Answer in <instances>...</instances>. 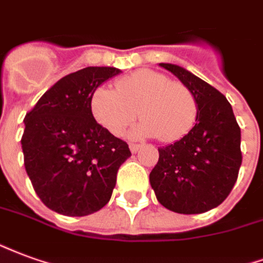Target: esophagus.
Listing matches in <instances>:
<instances>
[{
	"label": "esophagus",
	"mask_w": 263,
	"mask_h": 263,
	"mask_svg": "<svg viewBox=\"0 0 263 263\" xmlns=\"http://www.w3.org/2000/svg\"><path fill=\"white\" fill-rule=\"evenodd\" d=\"M129 147H130V151H132V153L134 154V153H137V151L140 150V147H141V145H140V144H130Z\"/></svg>",
	"instance_id": "esophagus-1"
}]
</instances>
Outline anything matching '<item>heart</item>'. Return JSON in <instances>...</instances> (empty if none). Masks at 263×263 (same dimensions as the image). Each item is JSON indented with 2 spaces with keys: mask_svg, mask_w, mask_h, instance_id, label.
Wrapping results in <instances>:
<instances>
[{
  "mask_svg": "<svg viewBox=\"0 0 263 263\" xmlns=\"http://www.w3.org/2000/svg\"><path fill=\"white\" fill-rule=\"evenodd\" d=\"M116 91L98 87L92 92V116L110 134L120 136L139 116L144 119L130 137H157L174 143L192 130L197 118V101L191 88L171 81L154 70H139L115 84Z\"/></svg>",
  "mask_w": 263,
  "mask_h": 263,
  "instance_id": "1",
  "label": "heart"
}]
</instances>
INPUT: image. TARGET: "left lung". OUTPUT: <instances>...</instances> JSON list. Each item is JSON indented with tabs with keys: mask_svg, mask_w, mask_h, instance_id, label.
<instances>
[{
	"mask_svg": "<svg viewBox=\"0 0 263 263\" xmlns=\"http://www.w3.org/2000/svg\"><path fill=\"white\" fill-rule=\"evenodd\" d=\"M195 93L197 118L192 130L174 144L160 147L150 174L157 200L168 210L199 214L217 208L238 178L241 129L223 93L185 70L160 63Z\"/></svg>",
	"mask_w": 263,
	"mask_h": 263,
	"instance_id": "left-lung-1",
	"label": "left lung"
}]
</instances>
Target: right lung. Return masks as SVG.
<instances>
[{
	"instance_id": "1",
	"label": "right lung",
	"mask_w": 263,
	"mask_h": 263,
	"mask_svg": "<svg viewBox=\"0 0 263 263\" xmlns=\"http://www.w3.org/2000/svg\"><path fill=\"white\" fill-rule=\"evenodd\" d=\"M122 71L87 67L63 77L24 119L25 170L47 208L71 217L98 212L109 202L127 143L92 116V92Z\"/></svg>"
}]
</instances>
